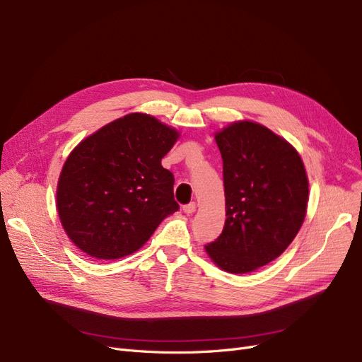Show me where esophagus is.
Here are the masks:
<instances>
[{
	"instance_id": "obj_1",
	"label": "esophagus",
	"mask_w": 362,
	"mask_h": 362,
	"mask_svg": "<svg viewBox=\"0 0 362 362\" xmlns=\"http://www.w3.org/2000/svg\"><path fill=\"white\" fill-rule=\"evenodd\" d=\"M195 210H197V204H195V202L185 204V206H183V211H185L186 214H192V213H195Z\"/></svg>"
}]
</instances>
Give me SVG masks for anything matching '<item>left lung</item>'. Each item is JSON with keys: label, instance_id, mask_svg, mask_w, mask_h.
I'll return each mask as SVG.
<instances>
[{"label": "left lung", "instance_id": "1", "mask_svg": "<svg viewBox=\"0 0 362 362\" xmlns=\"http://www.w3.org/2000/svg\"><path fill=\"white\" fill-rule=\"evenodd\" d=\"M222 153L226 220L206 250L230 274L268 264L291 244L308 206V177L297 151L269 129L233 122L216 134Z\"/></svg>", "mask_w": 362, "mask_h": 362}]
</instances>
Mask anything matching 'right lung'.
<instances>
[{
  "label": "right lung",
  "mask_w": 362,
  "mask_h": 362,
  "mask_svg": "<svg viewBox=\"0 0 362 362\" xmlns=\"http://www.w3.org/2000/svg\"><path fill=\"white\" fill-rule=\"evenodd\" d=\"M179 133L146 114L115 119L78 145L62 168L57 211L71 241L91 257L134 253L179 210L161 160Z\"/></svg>",
  "instance_id": "add662e5"
}]
</instances>
